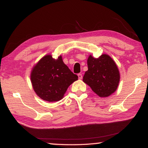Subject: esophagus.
Wrapping results in <instances>:
<instances>
[{"label": "esophagus", "instance_id": "esophagus-1", "mask_svg": "<svg viewBox=\"0 0 148 148\" xmlns=\"http://www.w3.org/2000/svg\"><path fill=\"white\" fill-rule=\"evenodd\" d=\"M77 76H78V78L79 79H82V74H77Z\"/></svg>", "mask_w": 148, "mask_h": 148}]
</instances>
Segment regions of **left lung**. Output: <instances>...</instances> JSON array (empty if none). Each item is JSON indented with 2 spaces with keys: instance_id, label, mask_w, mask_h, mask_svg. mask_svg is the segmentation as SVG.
I'll list each match as a JSON object with an SVG mask.
<instances>
[{
  "instance_id": "1",
  "label": "left lung",
  "mask_w": 148,
  "mask_h": 148,
  "mask_svg": "<svg viewBox=\"0 0 148 148\" xmlns=\"http://www.w3.org/2000/svg\"><path fill=\"white\" fill-rule=\"evenodd\" d=\"M88 71L85 73L83 82L91 87L100 97L113 94L118 87L120 74L116 62L107 54L99 58L91 55L87 59Z\"/></svg>"
}]
</instances>
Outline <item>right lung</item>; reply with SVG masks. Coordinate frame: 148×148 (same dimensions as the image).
<instances>
[{"mask_svg": "<svg viewBox=\"0 0 148 148\" xmlns=\"http://www.w3.org/2000/svg\"><path fill=\"white\" fill-rule=\"evenodd\" d=\"M77 78L62 61L61 56L57 59L51 55L44 56L31 73L34 91L40 98L48 102L61 100L68 87Z\"/></svg>", "mask_w": 148, "mask_h": 148, "instance_id": "1", "label": "right lung"}]
</instances>
